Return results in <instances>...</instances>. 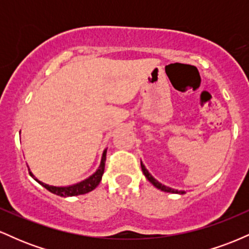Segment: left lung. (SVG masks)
<instances>
[{
	"label": "left lung",
	"instance_id": "obj_1",
	"mask_svg": "<svg viewBox=\"0 0 249 249\" xmlns=\"http://www.w3.org/2000/svg\"><path fill=\"white\" fill-rule=\"evenodd\" d=\"M141 165H142V173H144V176L146 177V179L148 180V181H150L151 184H152L154 187L158 188V190L164 191V192H168V193H178V194H184V193H186V192H185V191L174 190V188H172V187H168V186H165V185H162L161 182H159L158 180L154 178V177H152V174L148 172V171L146 170V167H145V165L142 164V161H141Z\"/></svg>",
	"mask_w": 249,
	"mask_h": 249
}]
</instances>
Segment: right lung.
I'll return each instance as SVG.
<instances>
[{
    "instance_id": "right-lung-1",
    "label": "right lung",
    "mask_w": 249,
    "mask_h": 249,
    "mask_svg": "<svg viewBox=\"0 0 249 249\" xmlns=\"http://www.w3.org/2000/svg\"><path fill=\"white\" fill-rule=\"evenodd\" d=\"M107 148H105V150L103 151L101 165H99V167L97 168L95 173L91 174V176L89 177V178L82 180V181L77 182V184L69 185V186H53V185L45 184V182L41 181V180H38L35 176H34L33 172H31V171H30L29 166H28V170H29L30 176L33 177V178L35 179L39 185H42V186L44 187V188H47V190L49 191V192L56 194V196H64V198H65V196H81V194L89 193V192H91V191H92V190H95V188L99 185V182H101L103 173H104L105 160H107Z\"/></svg>"
}]
</instances>
